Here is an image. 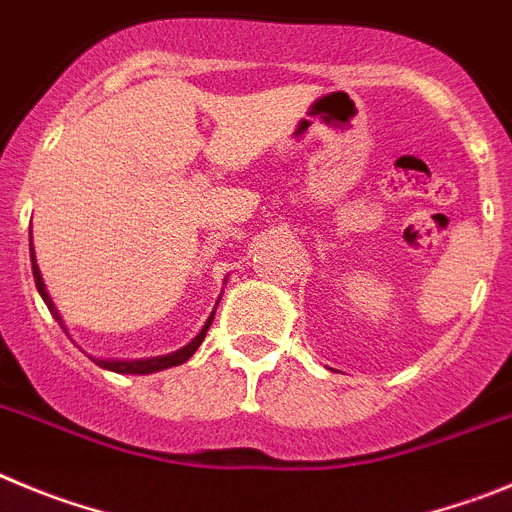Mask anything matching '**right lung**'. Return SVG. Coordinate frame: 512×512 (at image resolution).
Segmentation results:
<instances>
[{
  "label": "right lung",
  "mask_w": 512,
  "mask_h": 512,
  "mask_svg": "<svg viewBox=\"0 0 512 512\" xmlns=\"http://www.w3.org/2000/svg\"><path fill=\"white\" fill-rule=\"evenodd\" d=\"M30 245H32V232H30ZM30 260H32V275H35V285H38V293H40V296H43V301H45V306H48V311L53 313V319L58 321V324H61L63 331H68L66 324H63V316H61V313H58V308H55V303H53V298H50L48 288H45V280H43V275H40V267H38V260H35V250H32V247H30ZM216 303H219V301H216ZM214 313H216V308H214V311H211V316H209V319H206V324L201 326L199 334L193 336V339L186 344V347L176 349V352H170V354H163V357L101 359V357H91V354H89V359H94L96 365L104 367V370L119 372V375H150V372H160V370H168V367L183 365L186 359L193 357V352L199 349V344L204 342L206 331H209L211 321H214Z\"/></svg>",
  "instance_id": "add662e5"
}]
</instances>
